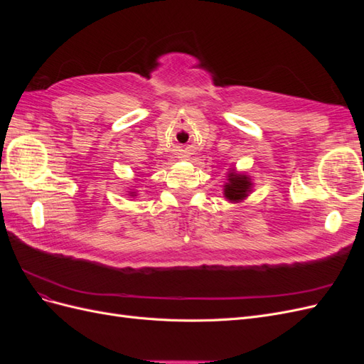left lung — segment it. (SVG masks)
Masks as SVG:
<instances>
[{
  "instance_id": "left-lung-1",
  "label": "left lung",
  "mask_w": 364,
  "mask_h": 364,
  "mask_svg": "<svg viewBox=\"0 0 364 364\" xmlns=\"http://www.w3.org/2000/svg\"><path fill=\"white\" fill-rule=\"evenodd\" d=\"M250 181L245 174H237L235 171L229 173V183L225 186V196L229 200H243L250 191Z\"/></svg>"
}]
</instances>
